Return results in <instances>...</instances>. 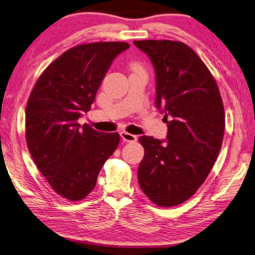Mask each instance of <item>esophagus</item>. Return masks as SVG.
Returning a JSON list of instances; mask_svg holds the SVG:
<instances>
[{"instance_id":"esophagus-1","label":"esophagus","mask_w":255,"mask_h":255,"mask_svg":"<svg viewBox=\"0 0 255 255\" xmlns=\"http://www.w3.org/2000/svg\"><path fill=\"white\" fill-rule=\"evenodd\" d=\"M120 134H121V137H122V140L125 141V142H135L137 139L136 135L131 134V133L125 132V131H122Z\"/></svg>"}]
</instances>
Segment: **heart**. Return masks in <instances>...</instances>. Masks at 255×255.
Returning <instances> with one entry per match:
<instances>
[{
    "label": "heart",
    "instance_id": "heart-1",
    "mask_svg": "<svg viewBox=\"0 0 255 255\" xmlns=\"http://www.w3.org/2000/svg\"><path fill=\"white\" fill-rule=\"evenodd\" d=\"M131 68H132V70H139V69H141V65L139 63H132Z\"/></svg>",
    "mask_w": 255,
    "mask_h": 255
}]
</instances>
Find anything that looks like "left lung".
Listing matches in <instances>:
<instances>
[{"mask_svg": "<svg viewBox=\"0 0 255 255\" xmlns=\"http://www.w3.org/2000/svg\"><path fill=\"white\" fill-rule=\"evenodd\" d=\"M133 43L155 66L156 105L166 114L168 127L166 142L139 137L144 156L137 181L157 206H178L203 184L218 157L225 132L223 99L209 69L186 44L166 39Z\"/></svg>", "mask_w": 255, "mask_h": 255, "instance_id": "obj_1", "label": "left lung"}]
</instances>
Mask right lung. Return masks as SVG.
I'll return each instance as SVG.
<instances>
[{
  "label": "right lung",
  "instance_id": "right-lung-1",
  "mask_svg": "<svg viewBox=\"0 0 255 255\" xmlns=\"http://www.w3.org/2000/svg\"><path fill=\"white\" fill-rule=\"evenodd\" d=\"M124 41L80 44L52 62L29 96L26 141L40 173L55 193L80 201L95 189L103 165L118 148L120 134L80 127Z\"/></svg>",
  "mask_w": 255,
  "mask_h": 255
}]
</instances>
